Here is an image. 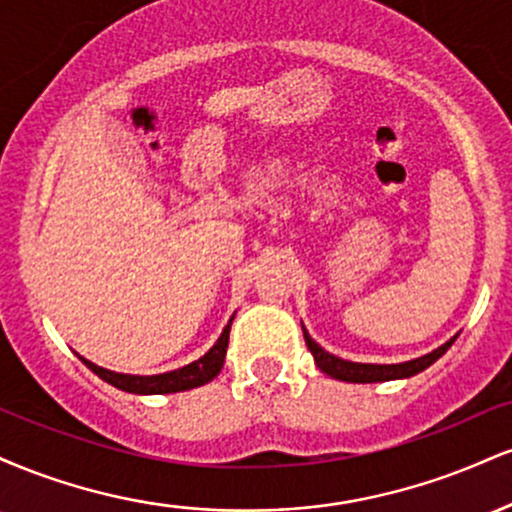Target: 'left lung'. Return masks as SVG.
<instances>
[{
    "instance_id": "left-lung-1",
    "label": "left lung",
    "mask_w": 512,
    "mask_h": 512,
    "mask_svg": "<svg viewBox=\"0 0 512 512\" xmlns=\"http://www.w3.org/2000/svg\"><path fill=\"white\" fill-rule=\"evenodd\" d=\"M301 325H303V322H301ZM303 337H305V344H308L310 354H313V358H315L317 368H320L322 373L330 375V378L344 380V383H387V380L411 378V375L421 373V370L433 366V363H436L438 358L443 356L452 344H455L457 334H455V337H450L445 344H440L438 349H433L431 354L411 358V361H404V363H356V361H346V358H339V356L330 354V351L322 349V346L317 344L313 337H310L305 327H303Z\"/></svg>"
}]
</instances>
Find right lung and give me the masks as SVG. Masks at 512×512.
<instances>
[{"mask_svg": "<svg viewBox=\"0 0 512 512\" xmlns=\"http://www.w3.org/2000/svg\"><path fill=\"white\" fill-rule=\"evenodd\" d=\"M231 322L233 317L228 320V325L223 327L221 337L216 339V344L211 346L207 354L197 358V361L187 363V366L168 370V373H158V375L115 373V370L96 366V363H91L84 356L79 358L84 361L86 368H91L98 378L105 380V383L117 387V390L132 392V395H170V392H185V390H192V387L207 385L209 380H214L216 375L221 373L223 358H226V349H228V334H231Z\"/></svg>", "mask_w": 512, "mask_h": 512, "instance_id": "add662e5", "label": "right lung"}]
</instances>
